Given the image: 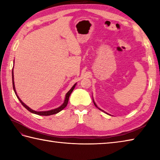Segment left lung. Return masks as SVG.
I'll return each mask as SVG.
<instances>
[{
    "label": "left lung",
    "instance_id": "1",
    "mask_svg": "<svg viewBox=\"0 0 160 160\" xmlns=\"http://www.w3.org/2000/svg\"><path fill=\"white\" fill-rule=\"evenodd\" d=\"M92 99H93V102H94V105H95V107H97V108H98V109H99V110H101V111H102V112H104V111H103V110H102L101 109H99V108L98 107H97V105L96 104V103H95V102H94V99H93V98H92ZM105 113H107V114H109V113H107V112H105Z\"/></svg>",
    "mask_w": 160,
    "mask_h": 160
}]
</instances>
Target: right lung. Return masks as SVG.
<instances>
[{
    "instance_id": "obj_1",
    "label": "right lung",
    "mask_w": 160,
    "mask_h": 160,
    "mask_svg": "<svg viewBox=\"0 0 160 160\" xmlns=\"http://www.w3.org/2000/svg\"><path fill=\"white\" fill-rule=\"evenodd\" d=\"M15 61V60H14ZM12 87H13V90H14L15 93L16 94V96H17L18 99L20 100V102L22 104V106L26 108L27 109H28L29 112H30L32 113H35V114H37V115H39V116H50V115H53V114H56V113H57L58 112H60L61 110H63L65 107L67 106L68 104V99H69V97L70 95V94L72 93V92L73 91L75 85H77V83H75V85L72 87L71 89L66 94V97H65V100H64V102L62 104L60 107H58V108H56V109H51L49 111H44V112H37V111H34L33 109H32L31 108H29L28 106H27V105L24 103L22 100L20 99V97L18 95L17 92H16V90H15V82H14V73H13V68L12 70Z\"/></svg>"
}]
</instances>
